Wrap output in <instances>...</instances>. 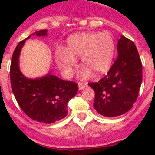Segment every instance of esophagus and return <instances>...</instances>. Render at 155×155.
<instances>
[{
  "mask_svg": "<svg viewBox=\"0 0 155 155\" xmlns=\"http://www.w3.org/2000/svg\"><path fill=\"white\" fill-rule=\"evenodd\" d=\"M87 87V84L86 83H83V82H79L78 83V88L79 90H83Z\"/></svg>",
  "mask_w": 155,
  "mask_h": 155,
  "instance_id": "1",
  "label": "esophagus"
}]
</instances>
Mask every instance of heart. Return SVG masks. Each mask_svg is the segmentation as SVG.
<instances>
[{"mask_svg":"<svg viewBox=\"0 0 155 155\" xmlns=\"http://www.w3.org/2000/svg\"><path fill=\"white\" fill-rule=\"evenodd\" d=\"M114 53V39L109 32H81L68 38L66 49H57L56 59L64 74L69 76L76 66L74 57H81L82 66L87 68L81 76L86 78L91 74V71L94 75L107 72Z\"/></svg>","mask_w":155,"mask_h":155,"instance_id":"b5f03b06","label":"heart"}]
</instances>
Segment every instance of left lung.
Returning <instances> with one entry per match:
<instances>
[{
	"mask_svg": "<svg viewBox=\"0 0 155 155\" xmlns=\"http://www.w3.org/2000/svg\"><path fill=\"white\" fill-rule=\"evenodd\" d=\"M117 51L118 57L107 75L88 84L95 94L94 109L106 117L128 112L136 102L142 82V64L134 42L122 35Z\"/></svg>",
	"mask_w": 155,
	"mask_h": 155,
	"instance_id": "8db88e82",
	"label": "left lung"
}]
</instances>
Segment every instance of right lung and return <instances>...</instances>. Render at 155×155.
<instances>
[{"instance_id": "obj_1", "label": "right lung", "mask_w": 155, "mask_h": 155, "mask_svg": "<svg viewBox=\"0 0 155 155\" xmlns=\"http://www.w3.org/2000/svg\"><path fill=\"white\" fill-rule=\"evenodd\" d=\"M32 35L45 36L47 30L35 31L16 46L10 68L12 91L19 106L28 117L39 123L52 124L68 115V103L75 96L78 87L75 82L64 81L50 73L35 79L22 74L18 66L19 55L25 40Z\"/></svg>"}]
</instances>
